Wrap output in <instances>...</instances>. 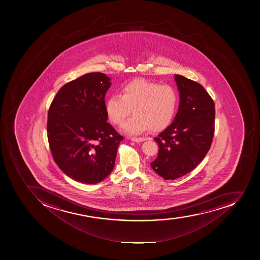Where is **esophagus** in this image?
Returning a JSON list of instances; mask_svg holds the SVG:
<instances>
[{
	"label": "esophagus",
	"instance_id": "34e87169",
	"mask_svg": "<svg viewBox=\"0 0 260 260\" xmlns=\"http://www.w3.org/2000/svg\"><path fill=\"white\" fill-rule=\"evenodd\" d=\"M131 140L133 142H137V143H139V142H144L146 140V139L145 138H136V137H132L131 139Z\"/></svg>",
	"mask_w": 260,
	"mask_h": 260
}]
</instances>
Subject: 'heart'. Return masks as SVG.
<instances>
[{"mask_svg":"<svg viewBox=\"0 0 260 260\" xmlns=\"http://www.w3.org/2000/svg\"><path fill=\"white\" fill-rule=\"evenodd\" d=\"M178 95L172 86L160 85L146 80H135L122 88V94L114 93L106 101V113L115 124L124 122L121 131L137 136L147 129L160 131L168 126L174 118Z\"/></svg>","mask_w":260,"mask_h":260,"instance_id":"heart-1","label":"heart"}]
</instances>
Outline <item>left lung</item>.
<instances>
[{
	"label": "left lung",
	"mask_w": 260,
	"mask_h": 260,
	"mask_svg": "<svg viewBox=\"0 0 260 260\" xmlns=\"http://www.w3.org/2000/svg\"><path fill=\"white\" fill-rule=\"evenodd\" d=\"M180 104L174 120L159 134L157 158L151 167L165 180L185 176L197 167L210 148L214 134L215 105L204 87L175 75Z\"/></svg>",
	"instance_id": "left-lung-1"
}]
</instances>
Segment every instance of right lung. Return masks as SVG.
<instances>
[{"label":"right lung","mask_w":260,"mask_h":260,"mask_svg":"<svg viewBox=\"0 0 260 260\" xmlns=\"http://www.w3.org/2000/svg\"><path fill=\"white\" fill-rule=\"evenodd\" d=\"M105 74L82 75L60 88L50 106L47 138L54 161L70 178L97 184L112 172L124 140L107 122Z\"/></svg>","instance_id":"obj_1"}]
</instances>
